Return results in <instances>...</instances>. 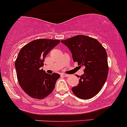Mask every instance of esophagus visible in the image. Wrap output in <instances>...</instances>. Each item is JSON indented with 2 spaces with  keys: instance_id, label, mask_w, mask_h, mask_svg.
Wrapping results in <instances>:
<instances>
[{
  "instance_id": "34e87169",
  "label": "esophagus",
  "mask_w": 127,
  "mask_h": 127,
  "mask_svg": "<svg viewBox=\"0 0 127 127\" xmlns=\"http://www.w3.org/2000/svg\"><path fill=\"white\" fill-rule=\"evenodd\" d=\"M62 75V76H64V77H68L69 76V75L68 74H61Z\"/></svg>"
}]
</instances>
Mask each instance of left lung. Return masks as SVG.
I'll use <instances>...</instances> for the list:
<instances>
[{
	"label": "left lung",
	"mask_w": 127,
	"mask_h": 127,
	"mask_svg": "<svg viewBox=\"0 0 127 127\" xmlns=\"http://www.w3.org/2000/svg\"><path fill=\"white\" fill-rule=\"evenodd\" d=\"M62 43L72 53V59L80 66H85L84 74L80 78L79 85L72 91L78 98L88 99L97 95L106 82L109 72L106 50L96 39L79 35Z\"/></svg>",
	"instance_id": "obj_1"
}]
</instances>
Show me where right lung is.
Listing matches in <instances>:
<instances>
[{
    "instance_id": "obj_1",
    "label": "right lung",
    "mask_w": 127,
    "mask_h": 127,
    "mask_svg": "<svg viewBox=\"0 0 127 127\" xmlns=\"http://www.w3.org/2000/svg\"><path fill=\"white\" fill-rule=\"evenodd\" d=\"M59 42L58 39H35L23 47L18 53L15 62L18 83L34 99H43L50 94L60 77L59 74H48L41 68L45 57Z\"/></svg>"
}]
</instances>
